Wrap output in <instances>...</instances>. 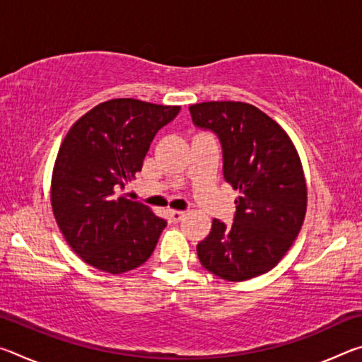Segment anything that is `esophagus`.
I'll return each instance as SVG.
<instances>
[{"instance_id": "obj_1", "label": "esophagus", "mask_w": 362, "mask_h": 362, "mask_svg": "<svg viewBox=\"0 0 362 362\" xmlns=\"http://www.w3.org/2000/svg\"><path fill=\"white\" fill-rule=\"evenodd\" d=\"M183 216H185V212H182V211H169V217H170V220H173L174 223L180 222V220L183 218Z\"/></svg>"}]
</instances>
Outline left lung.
<instances>
[{
	"mask_svg": "<svg viewBox=\"0 0 362 362\" xmlns=\"http://www.w3.org/2000/svg\"><path fill=\"white\" fill-rule=\"evenodd\" d=\"M193 122L218 136L223 175L240 196L235 222L212 220L196 246L207 272L246 281L274 268L302 230L308 192L296 145L276 121L246 102L189 105Z\"/></svg>",
	"mask_w": 362,
	"mask_h": 362,
	"instance_id": "1",
	"label": "left lung"
}]
</instances>
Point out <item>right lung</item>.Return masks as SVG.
<instances>
[{"label": "right lung", "instance_id": "right-lung-1", "mask_svg": "<svg viewBox=\"0 0 362 362\" xmlns=\"http://www.w3.org/2000/svg\"><path fill=\"white\" fill-rule=\"evenodd\" d=\"M180 112L137 99H112L84 113L60 145L51 206L60 231L88 265L121 274L150 259L166 220L126 198L156 132Z\"/></svg>", "mask_w": 362, "mask_h": 362}]
</instances>
